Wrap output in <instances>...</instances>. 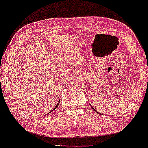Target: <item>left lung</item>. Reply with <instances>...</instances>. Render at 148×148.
Instances as JSON below:
<instances>
[{
	"label": "left lung",
	"instance_id": "left-lung-1",
	"mask_svg": "<svg viewBox=\"0 0 148 148\" xmlns=\"http://www.w3.org/2000/svg\"><path fill=\"white\" fill-rule=\"evenodd\" d=\"M90 106H91V104H90ZM91 107H92V108H93V109H94V110H95V111H96V112H98V113H99V112H97V111H96V110H95V109H94V108H93V107H92V106H91Z\"/></svg>",
	"mask_w": 148,
	"mask_h": 148
}]
</instances>
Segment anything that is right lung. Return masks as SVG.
Returning <instances> with one entry per match:
<instances>
[{
	"instance_id": "obj_1",
	"label": "right lung",
	"mask_w": 148,
	"mask_h": 148,
	"mask_svg": "<svg viewBox=\"0 0 148 148\" xmlns=\"http://www.w3.org/2000/svg\"><path fill=\"white\" fill-rule=\"evenodd\" d=\"M59 102H60V100L58 101V103H57V104H56V106H55V107H54V108H53V110H52L51 111H50V112H48V114H49V113H50V112H52V111H54V110H55V109H56V108H57V106H58V104H59Z\"/></svg>"
}]
</instances>
